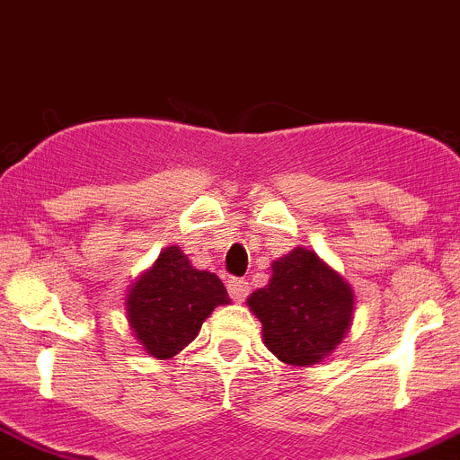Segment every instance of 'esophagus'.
<instances>
[{"instance_id":"esophagus-1","label":"esophagus","mask_w":460,"mask_h":460,"mask_svg":"<svg viewBox=\"0 0 460 460\" xmlns=\"http://www.w3.org/2000/svg\"><path fill=\"white\" fill-rule=\"evenodd\" d=\"M226 288H229V295L234 302H244L247 295H250V283L244 281V279H235V277L229 279Z\"/></svg>"}]
</instances>
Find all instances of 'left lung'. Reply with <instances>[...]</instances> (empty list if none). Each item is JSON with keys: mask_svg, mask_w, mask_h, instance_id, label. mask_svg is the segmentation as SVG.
<instances>
[{"mask_svg": "<svg viewBox=\"0 0 460 460\" xmlns=\"http://www.w3.org/2000/svg\"><path fill=\"white\" fill-rule=\"evenodd\" d=\"M247 306L263 324V342L288 366H315L351 327L354 290L315 252L295 247L272 263L265 288Z\"/></svg>", "mask_w": 460, "mask_h": 460, "instance_id": "left-lung-1", "label": "left lung"}]
</instances>
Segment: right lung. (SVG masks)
Listing matches in <instances>:
<instances>
[{"label":"right lung","mask_w":460,"mask_h":460,"mask_svg":"<svg viewBox=\"0 0 460 460\" xmlns=\"http://www.w3.org/2000/svg\"><path fill=\"white\" fill-rule=\"evenodd\" d=\"M220 304H229L225 283L213 272L192 268L188 256L172 244L128 288V327L147 354L172 358L195 341L206 317Z\"/></svg>","instance_id":"add662e5"}]
</instances>
